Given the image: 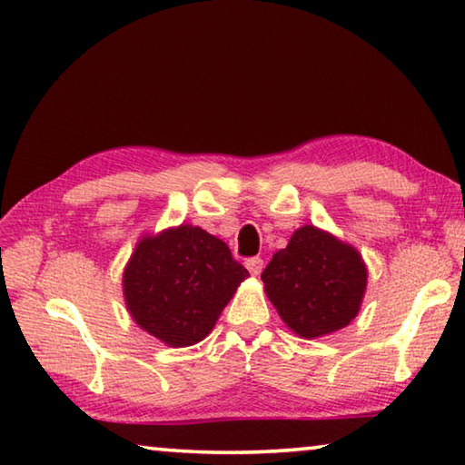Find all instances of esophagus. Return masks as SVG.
Here are the masks:
<instances>
[{"mask_svg": "<svg viewBox=\"0 0 465 465\" xmlns=\"http://www.w3.org/2000/svg\"><path fill=\"white\" fill-rule=\"evenodd\" d=\"M262 265H265V262H262L261 256H252V259L246 261V269L251 272V275H261Z\"/></svg>", "mask_w": 465, "mask_h": 465, "instance_id": "esophagus-1", "label": "esophagus"}]
</instances>
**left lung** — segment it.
Returning <instances> with one entry per match:
<instances>
[{
    "instance_id": "left-lung-1",
    "label": "left lung",
    "mask_w": 465,
    "mask_h": 465,
    "mask_svg": "<svg viewBox=\"0 0 465 465\" xmlns=\"http://www.w3.org/2000/svg\"><path fill=\"white\" fill-rule=\"evenodd\" d=\"M261 280L288 328L317 338L344 328L357 315L367 272L355 248L304 225L273 254Z\"/></svg>"
}]
</instances>
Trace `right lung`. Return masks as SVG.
<instances>
[{
	"instance_id": "obj_1",
	"label": "right lung",
	"mask_w": 465,
	"mask_h": 465,
	"mask_svg": "<svg viewBox=\"0 0 465 465\" xmlns=\"http://www.w3.org/2000/svg\"><path fill=\"white\" fill-rule=\"evenodd\" d=\"M246 277L225 242L179 225L137 244L123 275L124 302L148 334L190 346L209 334Z\"/></svg>"
}]
</instances>
